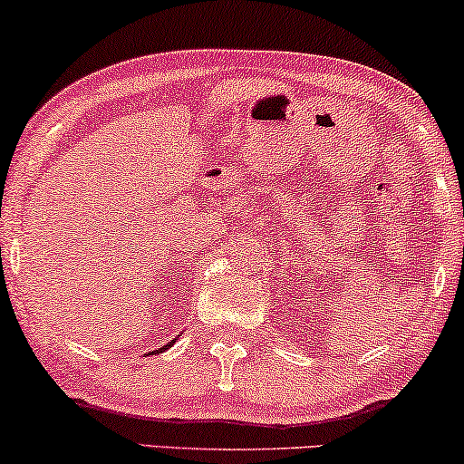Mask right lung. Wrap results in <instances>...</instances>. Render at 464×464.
Segmentation results:
<instances>
[{
	"mask_svg": "<svg viewBox=\"0 0 464 464\" xmlns=\"http://www.w3.org/2000/svg\"><path fill=\"white\" fill-rule=\"evenodd\" d=\"M175 342H177V339H172V342H169L166 345H161V348H158V350H153V353H150V354H161V353H166V350L175 345Z\"/></svg>",
	"mask_w": 464,
	"mask_h": 464,
	"instance_id": "right-lung-1",
	"label": "right lung"
}]
</instances>
